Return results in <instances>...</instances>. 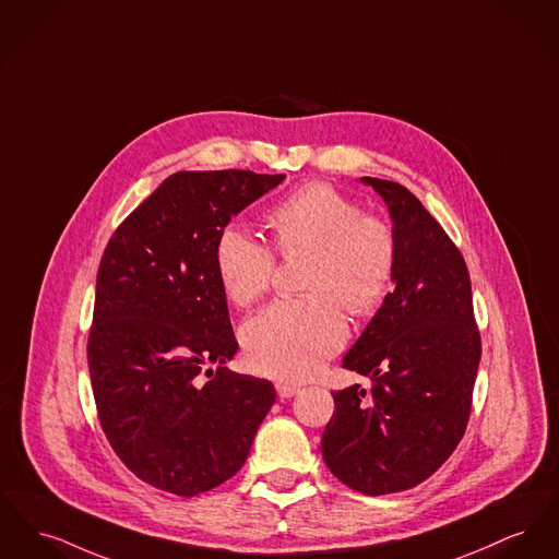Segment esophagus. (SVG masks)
<instances>
[{
	"mask_svg": "<svg viewBox=\"0 0 559 559\" xmlns=\"http://www.w3.org/2000/svg\"><path fill=\"white\" fill-rule=\"evenodd\" d=\"M276 393L281 399H292V396H296L299 393V386L297 384H289V382H278L276 384Z\"/></svg>",
	"mask_w": 559,
	"mask_h": 559,
	"instance_id": "34e87169",
	"label": "esophagus"
}]
</instances>
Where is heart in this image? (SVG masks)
Masks as SVG:
<instances>
[{
	"instance_id": "b5f03b06",
	"label": "heart",
	"mask_w": 559,
	"mask_h": 559,
	"mask_svg": "<svg viewBox=\"0 0 559 559\" xmlns=\"http://www.w3.org/2000/svg\"><path fill=\"white\" fill-rule=\"evenodd\" d=\"M272 249L292 258L306 251L301 289L281 299L242 329L249 362L265 376L297 382L310 378L346 337V310L371 314L386 296L396 263L393 226L325 181H308L281 198L263 217ZM242 228L228 226L215 242V270L226 296L240 308L272 287L276 258Z\"/></svg>"
}]
</instances>
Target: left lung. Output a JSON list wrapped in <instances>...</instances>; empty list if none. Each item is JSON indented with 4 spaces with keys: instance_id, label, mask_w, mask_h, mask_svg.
Returning <instances> with one entry per match:
<instances>
[{
    "instance_id": "1",
    "label": "left lung",
    "mask_w": 559,
    "mask_h": 559,
    "mask_svg": "<svg viewBox=\"0 0 559 559\" xmlns=\"http://www.w3.org/2000/svg\"><path fill=\"white\" fill-rule=\"evenodd\" d=\"M384 198L396 236L394 289L342 367L367 376L335 391L323 459L348 488L403 492L428 479L466 430L481 335L464 258L401 183L362 177Z\"/></svg>"
}]
</instances>
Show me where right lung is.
I'll return each instance as SVG.
<instances>
[{
    "instance_id": "1",
    "label": "right lung",
    "mask_w": 559,
    "mask_h": 559,
    "mask_svg": "<svg viewBox=\"0 0 559 559\" xmlns=\"http://www.w3.org/2000/svg\"><path fill=\"white\" fill-rule=\"evenodd\" d=\"M283 179L179 170L103 251L88 333L100 428L118 459L158 490L197 496L228 481L276 399L267 380L204 367L238 348L215 270L217 236Z\"/></svg>"
}]
</instances>
